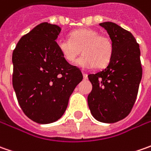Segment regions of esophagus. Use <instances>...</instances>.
Returning a JSON list of instances; mask_svg holds the SVG:
<instances>
[{
  "label": "esophagus",
  "instance_id": "obj_1",
  "mask_svg": "<svg viewBox=\"0 0 151 151\" xmlns=\"http://www.w3.org/2000/svg\"><path fill=\"white\" fill-rule=\"evenodd\" d=\"M82 75H83V78L84 79H87V74L84 71H82Z\"/></svg>",
  "mask_w": 151,
  "mask_h": 151
}]
</instances>
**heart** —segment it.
I'll return each instance as SVG.
<instances>
[{
	"instance_id": "1",
	"label": "heart",
	"mask_w": 151,
	"mask_h": 151,
	"mask_svg": "<svg viewBox=\"0 0 151 151\" xmlns=\"http://www.w3.org/2000/svg\"><path fill=\"white\" fill-rule=\"evenodd\" d=\"M56 45L64 60L69 63L76 60L81 50L83 55L76 63L83 68L105 66L113 53L111 38L91 28L76 30L70 33V39L60 38Z\"/></svg>"
}]
</instances>
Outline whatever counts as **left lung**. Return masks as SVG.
<instances>
[{
	"mask_svg": "<svg viewBox=\"0 0 151 151\" xmlns=\"http://www.w3.org/2000/svg\"><path fill=\"white\" fill-rule=\"evenodd\" d=\"M100 26L113 42V53L104 70L88 75L92 90L87 101L96 120L113 124L126 118L135 102L142 78L140 50L130 32L111 22Z\"/></svg>",
	"mask_w": 151,
	"mask_h": 151,
	"instance_id": "1",
	"label": "left lung"
}]
</instances>
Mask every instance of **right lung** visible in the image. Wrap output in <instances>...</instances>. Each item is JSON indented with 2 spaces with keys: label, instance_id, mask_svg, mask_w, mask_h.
I'll list each match as a JSON object with an SVG mask.
<instances>
[{
  "label": "right lung",
  "instance_id": "1",
  "mask_svg": "<svg viewBox=\"0 0 151 151\" xmlns=\"http://www.w3.org/2000/svg\"><path fill=\"white\" fill-rule=\"evenodd\" d=\"M60 27L43 22L18 41L12 53V86L22 110L38 124L64 114L83 76L64 60L56 45Z\"/></svg>",
  "mask_w": 151,
  "mask_h": 151
}]
</instances>
